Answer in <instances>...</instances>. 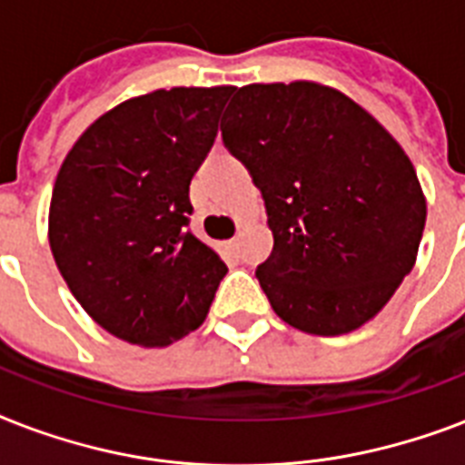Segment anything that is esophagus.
I'll return each mask as SVG.
<instances>
[{
	"mask_svg": "<svg viewBox=\"0 0 465 465\" xmlns=\"http://www.w3.org/2000/svg\"><path fill=\"white\" fill-rule=\"evenodd\" d=\"M226 246H229V248H236V246H239V239H236V236H233V239L226 241Z\"/></svg>",
	"mask_w": 465,
	"mask_h": 465,
	"instance_id": "obj_1",
	"label": "esophagus"
}]
</instances>
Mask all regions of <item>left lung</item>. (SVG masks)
Listing matches in <instances>:
<instances>
[{"mask_svg":"<svg viewBox=\"0 0 465 465\" xmlns=\"http://www.w3.org/2000/svg\"><path fill=\"white\" fill-rule=\"evenodd\" d=\"M222 137L265 200L275 246L255 275L272 311L325 338L371 321L425 232V193L403 147L318 82L241 86Z\"/></svg>","mask_w":465,"mask_h":465,"instance_id":"1","label":"left lung"}]
</instances>
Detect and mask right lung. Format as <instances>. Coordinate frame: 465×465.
Instances as JSON below:
<instances>
[{
  "label": "right lung",
  "mask_w": 465,
  "mask_h": 465,
  "mask_svg": "<svg viewBox=\"0 0 465 465\" xmlns=\"http://www.w3.org/2000/svg\"><path fill=\"white\" fill-rule=\"evenodd\" d=\"M232 91L175 86L127 98L62 161L50 251L76 302L115 338L166 347L207 318L226 265L188 229V193Z\"/></svg>",
  "instance_id": "add662e5"
}]
</instances>
